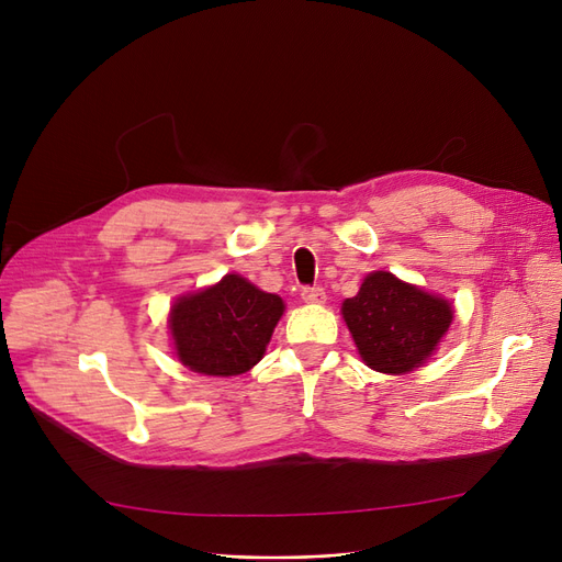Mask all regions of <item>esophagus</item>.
Masks as SVG:
<instances>
[{
  "mask_svg": "<svg viewBox=\"0 0 562 562\" xmlns=\"http://www.w3.org/2000/svg\"><path fill=\"white\" fill-rule=\"evenodd\" d=\"M302 300L306 304H325L327 295H325V290L321 285H313V288H304L302 290Z\"/></svg>",
  "mask_w": 562,
  "mask_h": 562,
  "instance_id": "obj_1",
  "label": "esophagus"
}]
</instances>
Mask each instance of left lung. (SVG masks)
Wrapping results in <instances>:
<instances>
[{"label":"left lung","mask_w":562,"mask_h":562,"mask_svg":"<svg viewBox=\"0 0 562 562\" xmlns=\"http://www.w3.org/2000/svg\"><path fill=\"white\" fill-rule=\"evenodd\" d=\"M341 313L364 364L392 375L422 367L454 318L450 302L392 272H371Z\"/></svg>","instance_id":"left-lung-1"}]
</instances>
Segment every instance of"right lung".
<instances>
[{
    "label": "right lung",
    "mask_w": 562,
    "mask_h": 562,
    "mask_svg": "<svg viewBox=\"0 0 562 562\" xmlns=\"http://www.w3.org/2000/svg\"><path fill=\"white\" fill-rule=\"evenodd\" d=\"M283 300L239 274L179 297L170 334L179 362L203 375H239L254 369L283 316Z\"/></svg>",
    "instance_id": "1"
}]
</instances>
